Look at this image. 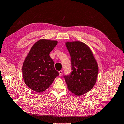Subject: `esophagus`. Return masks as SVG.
Masks as SVG:
<instances>
[{
  "mask_svg": "<svg viewBox=\"0 0 124 124\" xmlns=\"http://www.w3.org/2000/svg\"><path fill=\"white\" fill-rule=\"evenodd\" d=\"M62 70L59 71V76H62Z\"/></svg>",
  "mask_w": 124,
  "mask_h": 124,
  "instance_id": "esophagus-1",
  "label": "esophagus"
}]
</instances>
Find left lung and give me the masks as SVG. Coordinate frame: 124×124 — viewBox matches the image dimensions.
<instances>
[{"label": "left lung", "instance_id": "8db88e82", "mask_svg": "<svg viewBox=\"0 0 124 124\" xmlns=\"http://www.w3.org/2000/svg\"><path fill=\"white\" fill-rule=\"evenodd\" d=\"M71 57L72 71L65 76L68 90L77 96L88 92L97 81L99 67L92 50L86 44L79 41L65 43Z\"/></svg>", "mask_w": 124, "mask_h": 124}]
</instances>
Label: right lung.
I'll list each match as a JSON object with an SVG mask.
<instances>
[{"instance_id": "right-lung-1", "label": "right lung", "mask_w": 124, "mask_h": 124, "mask_svg": "<svg viewBox=\"0 0 124 124\" xmlns=\"http://www.w3.org/2000/svg\"><path fill=\"white\" fill-rule=\"evenodd\" d=\"M57 43L56 40H38L25 59L22 66L23 79L25 84L33 91L39 93L45 91L59 75L49 56Z\"/></svg>"}]
</instances>
